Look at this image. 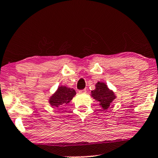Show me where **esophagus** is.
I'll use <instances>...</instances> for the list:
<instances>
[{"mask_svg": "<svg viewBox=\"0 0 158 158\" xmlns=\"http://www.w3.org/2000/svg\"><path fill=\"white\" fill-rule=\"evenodd\" d=\"M87 92V90H86V89H83V90H78V93L79 94H85V93Z\"/></svg>", "mask_w": 158, "mask_h": 158, "instance_id": "34e87169", "label": "esophagus"}]
</instances>
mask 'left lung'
Instances as JSON below:
<instances>
[{"instance_id": "obj_1", "label": "left lung", "mask_w": 158, "mask_h": 158, "mask_svg": "<svg viewBox=\"0 0 158 158\" xmlns=\"http://www.w3.org/2000/svg\"><path fill=\"white\" fill-rule=\"evenodd\" d=\"M91 96L98 101L99 105L103 110L108 109L116 98L113 90H110L106 84L103 82H98L96 84V89L91 91Z\"/></svg>"}]
</instances>
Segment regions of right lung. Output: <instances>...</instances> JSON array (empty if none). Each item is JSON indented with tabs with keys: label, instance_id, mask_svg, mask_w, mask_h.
Listing matches in <instances>:
<instances>
[{
	"label": "right lung",
	"instance_id": "obj_1",
	"mask_svg": "<svg viewBox=\"0 0 158 158\" xmlns=\"http://www.w3.org/2000/svg\"><path fill=\"white\" fill-rule=\"evenodd\" d=\"M76 95V92L73 88L66 87L65 85H60L57 90L49 97V103L52 106L61 108L68 104Z\"/></svg>",
	"mask_w": 158,
	"mask_h": 158
}]
</instances>
